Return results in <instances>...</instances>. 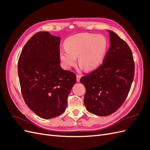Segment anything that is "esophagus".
Returning <instances> with one entry per match:
<instances>
[{
	"mask_svg": "<svg viewBox=\"0 0 150 150\" xmlns=\"http://www.w3.org/2000/svg\"><path fill=\"white\" fill-rule=\"evenodd\" d=\"M80 79H81V76L79 74H77L76 75V80L78 82H79L80 81Z\"/></svg>",
	"mask_w": 150,
	"mask_h": 150,
	"instance_id": "34e87169",
	"label": "esophagus"
}]
</instances>
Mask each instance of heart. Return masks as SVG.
<instances>
[{"label":"heart","instance_id":"heart-1","mask_svg":"<svg viewBox=\"0 0 150 150\" xmlns=\"http://www.w3.org/2000/svg\"><path fill=\"white\" fill-rule=\"evenodd\" d=\"M108 40L104 35L81 33L68 38L66 49H61L59 56L64 65L70 68L76 63L86 71H92L101 64L108 49Z\"/></svg>","mask_w":150,"mask_h":150}]
</instances>
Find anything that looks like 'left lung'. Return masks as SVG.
Listing matches in <instances>:
<instances>
[{
    "mask_svg": "<svg viewBox=\"0 0 150 150\" xmlns=\"http://www.w3.org/2000/svg\"><path fill=\"white\" fill-rule=\"evenodd\" d=\"M110 47L103 64L80 79L86 93L84 103L94 115L105 116L121 107L128 96L134 76L133 53L114 32L108 30Z\"/></svg>",
    "mask_w": 150,
    "mask_h": 150,
    "instance_id": "1",
    "label": "left lung"
}]
</instances>
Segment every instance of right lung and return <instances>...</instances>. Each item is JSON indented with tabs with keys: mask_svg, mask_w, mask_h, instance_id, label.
Listing matches in <instances>:
<instances>
[{
	"mask_svg": "<svg viewBox=\"0 0 150 150\" xmlns=\"http://www.w3.org/2000/svg\"><path fill=\"white\" fill-rule=\"evenodd\" d=\"M61 38L39 32L25 44L18 61L24 100L35 114L50 119L62 114L76 76L60 66Z\"/></svg>",
	"mask_w": 150,
	"mask_h": 150,
	"instance_id": "1",
	"label": "right lung"
}]
</instances>
